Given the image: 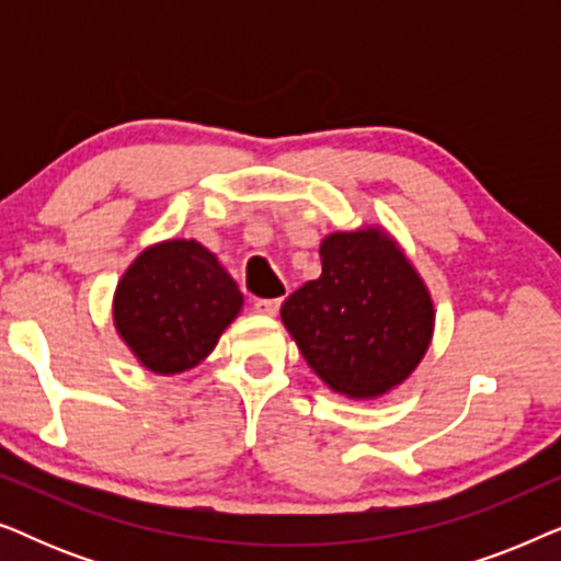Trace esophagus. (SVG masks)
Listing matches in <instances>:
<instances>
[{
	"label": "esophagus",
	"mask_w": 561,
	"mask_h": 561,
	"mask_svg": "<svg viewBox=\"0 0 561 561\" xmlns=\"http://www.w3.org/2000/svg\"><path fill=\"white\" fill-rule=\"evenodd\" d=\"M280 309V298H255V311L265 313V317H275Z\"/></svg>",
	"instance_id": "esophagus-1"
}]
</instances>
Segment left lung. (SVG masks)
<instances>
[{
    "mask_svg": "<svg viewBox=\"0 0 561 561\" xmlns=\"http://www.w3.org/2000/svg\"><path fill=\"white\" fill-rule=\"evenodd\" d=\"M321 275L280 306L313 373L334 393L365 401L409 378L434 332L432 296L388 232H334L319 248Z\"/></svg>",
    "mask_w": 561,
    "mask_h": 561,
    "instance_id": "8db88e82",
    "label": "left lung"
}]
</instances>
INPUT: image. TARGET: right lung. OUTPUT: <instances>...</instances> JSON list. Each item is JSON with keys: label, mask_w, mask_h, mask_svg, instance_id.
Returning <instances> with one entry per match:
<instances>
[{"label": "right lung", "mask_w": 561, "mask_h": 561, "mask_svg": "<svg viewBox=\"0 0 561 561\" xmlns=\"http://www.w3.org/2000/svg\"><path fill=\"white\" fill-rule=\"evenodd\" d=\"M242 309V294L214 252L196 240L142 250L114 290V327L158 375L191 370L217 347Z\"/></svg>", "instance_id": "1"}]
</instances>
